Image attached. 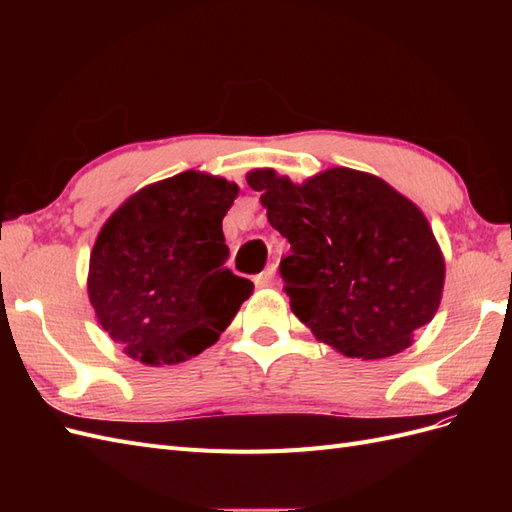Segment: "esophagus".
Listing matches in <instances>:
<instances>
[{"mask_svg":"<svg viewBox=\"0 0 512 512\" xmlns=\"http://www.w3.org/2000/svg\"><path fill=\"white\" fill-rule=\"evenodd\" d=\"M275 273H277L275 265L267 267L260 275H256V280H254L256 286H273L275 284Z\"/></svg>","mask_w":512,"mask_h":512,"instance_id":"esophagus-1","label":"esophagus"}]
</instances>
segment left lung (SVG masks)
<instances>
[{
    "mask_svg": "<svg viewBox=\"0 0 512 512\" xmlns=\"http://www.w3.org/2000/svg\"><path fill=\"white\" fill-rule=\"evenodd\" d=\"M247 183L290 243L280 271L294 316L352 359L408 348L438 312L444 286V258L418 207L350 168L303 185L265 168Z\"/></svg>",
    "mask_w": 512,
    "mask_h": 512,
    "instance_id": "left-lung-1",
    "label": "left lung"
}]
</instances>
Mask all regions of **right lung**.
Wrapping results in <instances>:
<instances>
[{"label":"right lung","instance_id":"obj_1","mask_svg":"<svg viewBox=\"0 0 512 512\" xmlns=\"http://www.w3.org/2000/svg\"><path fill=\"white\" fill-rule=\"evenodd\" d=\"M239 188L185 170L136 192L102 226L89 301L102 329L147 365L188 361L218 342L254 284L226 265L222 220Z\"/></svg>","mask_w":512,"mask_h":512}]
</instances>
